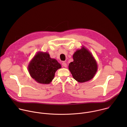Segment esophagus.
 <instances>
[{
    "mask_svg": "<svg viewBox=\"0 0 127 127\" xmlns=\"http://www.w3.org/2000/svg\"><path fill=\"white\" fill-rule=\"evenodd\" d=\"M62 64V66H64V67H67V64H66L65 62H63Z\"/></svg>",
    "mask_w": 127,
    "mask_h": 127,
    "instance_id": "1",
    "label": "esophagus"
}]
</instances>
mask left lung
Masks as SVG:
<instances>
[{"label": "left lung", "mask_w": 127, "mask_h": 127, "mask_svg": "<svg viewBox=\"0 0 127 127\" xmlns=\"http://www.w3.org/2000/svg\"><path fill=\"white\" fill-rule=\"evenodd\" d=\"M74 61L69 69L74 79L84 82L92 79L97 71V65L92 54L84 47L77 50L73 56Z\"/></svg>", "instance_id": "1"}]
</instances>
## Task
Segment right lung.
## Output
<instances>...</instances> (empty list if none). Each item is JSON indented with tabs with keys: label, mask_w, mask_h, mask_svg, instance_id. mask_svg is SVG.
Segmentation results:
<instances>
[{
	"label": "right lung",
	"mask_w": 127,
	"mask_h": 127,
	"mask_svg": "<svg viewBox=\"0 0 127 127\" xmlns=\"http://www.w3.org/2000/svg\"><path fill=\"white\" fill-rule=\"evenodd\" d=\"M61 67L55 59L47 53L39 52L30 62L28 70L31 77L40 83L49 84L53 79L56 71Z\"/></svg>",
	"instance_id": "add662e5"
}]
</instances>
